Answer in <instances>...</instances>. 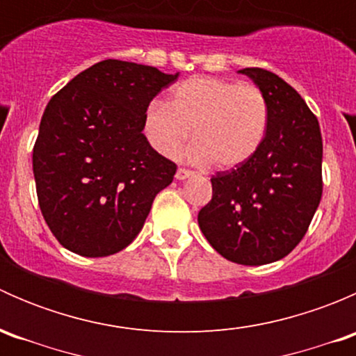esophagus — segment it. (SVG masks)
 I'll return each mask as SVG.
<instances>
[{"label": "esophagus", "mask_w": 356, "mask_h": 356, "mask_svg": "<svg viewBox=\"0 0 356 356\" xmlns=\"http://www.w3.org/2000/svg\"><path fill=\"white\" fill-rule=\"evenodd\" d=\"M193 175H195V172L186 170V168H177V172H175V179H179V181H186V179L193 177Z\"/></svg>", "instance_id": "34e87169"}]
</instances>
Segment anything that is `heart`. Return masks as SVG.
I'll return each instance as SVG.
<instances>
[{"label": "heart", "mask_w": 356, "mask_h": 356, "mask_svg": "<svg viewBox=\"0 0 356 356\" xmlns=\"http://www.w3.org/2000/svg\"><path fill=\"white\" fill-rule=\"evenodd\" d=\"M145 134L165 158H175L193 141L188 160L229 170L258 153L270 125V105L254 86L217 77H193L172 88L167 105L153 102L145 113Z\"/></svg>", "instance_id": "b5f03b06"}]
</instances>
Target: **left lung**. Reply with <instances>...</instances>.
Returning <instances> with one entry per match:
<instances>
[{
    "mask_svg": "<svg viewBox=\"0 0 356 356\" xmlns=\"http://www.w3.org/2000/svg\"><path fill=\"white\" fill-rule=\"evenodd\" d=\"M270 105V125L246 163L211 177L198 224L215 251L241 265H265L303 239L322 198V136L305 99L279 75L243 68Z\"/></svg>",
    "mask_w": 356,
    "mask_h": 356,
    "instance_id": "obj_1",
    "label": "left lung"
}]
</instances>
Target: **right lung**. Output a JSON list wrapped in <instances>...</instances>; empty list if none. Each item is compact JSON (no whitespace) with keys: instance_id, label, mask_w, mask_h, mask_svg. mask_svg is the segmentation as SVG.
I'll return each mask as SVG.
<instances>
[{"instance_id":"obj_1","label":"right lung","mask_w":356,"mask_h":356,"mask_svg":"<svg viewBox=\"0 0 356 356\" xmlns=\"http://www.w3.org/2000/svg\"><path fill=\"white\" fill-rule=\"evenodd\" d=\"M155 67L103 60L46 106L32 152L39 207L60 245L108 257L134 241L177 165L152 148L145 113L177 81Z\"/></svg>"}]
</instances>
